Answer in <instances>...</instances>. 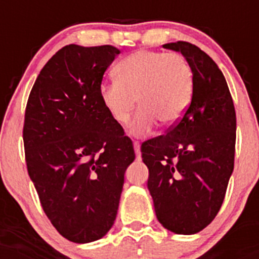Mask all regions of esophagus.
Listing matches in <instances>:
<instances>
[{"instance_id":"obj_1","label":"esophagus","mask_w":259,"mask_h":259,"mask_svg":"<svg viewBox=\"0 0 259 259\" xmlns=\"http://www.w3.org/2000/svg\"><path fill=\"white\" fill-rule=\"evenodd\" d=\"M133 145H134V150H135V155H137V159L138 160H140V158H142V153H140V143L134 142L133 143Z\"/></svg>"}]
</instances>
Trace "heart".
<instances>
[{"label": "heart", "mask_w": 259, "mask_h": 259, "mask_svg": "<svg viewBox=\"0 0 259 259\" xmlns=\"http://www.w3.org/2000/svg\"><path fill=\"white\" fill-rule=\"evenodd\" d=\"M114 75L116 81L100 86L101 104L115 122L124 125L138 101L139 110L130 124L133 135L149 134L158 121L176 124L189 108L193 71L183 55L138 50L115 65Z\"/></svg>", "instance_id": "obj_1"}]
</instances>
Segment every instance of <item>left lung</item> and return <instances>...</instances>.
<instances>
[{
    "instance_id": "1",
    "label": "left lung",
    "mask_w": 259,
    "mask_h": 259,
    "mask_svg": "<svg viewBox=\"0 0 259 259\" xmlns=\"http://www.w3.org/2000/svg\"><path fill=\"white\" fill-rule=\"evenodd\" d=\"M163 48L189 62L192 101L166 134L143 143L142 158L158 221L177 234H194L223 204L234 168L236 110L223 74L204 51L185 41Z\"/></svg>"
}]
</instances>
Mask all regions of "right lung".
I'll return each instance as SVG.
<instances>
[{
    "label": "right lung",
    "mask_w": 259,
    "mask_h": 259,
    "mask_svg": "<svg viewBox=\"0 0 259 259\" xmlns=\"http://www.w3.org/2000/svg\"><path fill=\"white\" fill-rule=\"evenodd\" d=\"M120 50L67 45L46 62L25 111L28 176L41 207L69 241L103 238L113 227L132 140L100 100L101 81Z\"/></svg>",
    "instance_id": "1"
}]
</instances>
